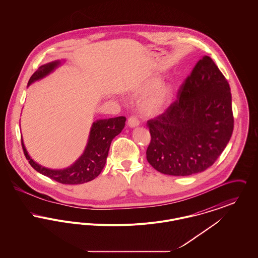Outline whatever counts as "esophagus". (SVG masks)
Here are the masks:
<instances>
[{
  "instance_id": "34e87169",
  "label": "esophagus",
  "mask_w": 258,
  "mask_h": 258,
  "mask_svg": "<svg viewBox=\"0 0 258 258\" xmlns=\"http://www.w3.org/2000/svg\"><path fill=\"white\" fill-rule=\"evenodd\" d=\"M127 123H128L130 126L135 127V126H137L139 124V121H138V119H137V117L135 115H132L128 118V120H127Z\"/></svg>"
}]
</instances>
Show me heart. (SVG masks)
Here are the masks:
<instances>
[{
  "label": "heart",
  "instance_id": "b5f03b06",
  "mask_svg": "<svg viewBox=\"0 0 258 258\" xmlns=\"http://www.w3.org/2000/svg\"><path fill=\"white\" fill-rule=\"evenodd\" d=\"M160 78H150L136 89V94L149 96L141 101L140 110L145 116H157L167 107L172 97L171 87L160 85Z\"/></svg>",
  "mask_w": 258,
  "mask_h": 258
}]
</instances>
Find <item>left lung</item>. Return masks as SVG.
<instances>
[{"label":"left lung","instance_id":"8db88e82","mask_svg":"<svg viewBox=\"0 0 258 258\" xmlns=\"http://www.w3.org/2000/svg\"><path fill=\"white\" fill-rule=\"evenodd\" d=\"M147 126L146 157L156 170L188 176L214 164L230 140L234 117L229 84L210 57L197 61L177 98Z\"/></svg>","mask_w":258,"mask_h":258}]
</instances>
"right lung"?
<instances>
[{
  "instance_id": "right-lung-1",
  "label": "right lung",
  "mask_w": 258,
  "mask_h": 258,
  "mask_svg": "<svg viewBox=\"0 0 258 258\" xmlns=\"http://www.w3.org/2000/svg\"><path fill=\"white\" fill-rule=\"evenodd\" d=\"M60 62L52 61L38 68L37 72L29 80V85L51 73ZM125 117L120 116L110 119L98 120L93 123L89 141L83 155L68 168L53 170L45 168L32 160L25 149L23 140L21 145L25 157L31 166L40 174L55 180L58 183L66 184H84L98 177L103 169L112 139L119 135L125 124Z\"/></svg>"
}]
</instances>
